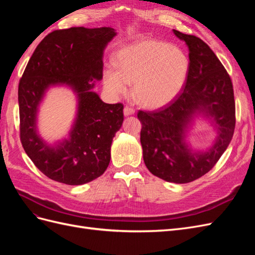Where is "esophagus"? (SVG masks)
I'll use <instances>...</instances> for the list:
<instances>
[{"instance_id": "obj_1", "label": "esophagus", "mask_w": 255, "mask_h": 255, "mask_svg": "<svg viewBox=\"0 0 255 255\" xmlns=\"http://www.w3.org/2000/svg\"><path fill=\"white\" fill-rule=\"evenodd\" d=\"M123 114H125V116H130V115H134V114H135V110H134V109H132V107L126 106L125 109H123Z\"/></svg>"}]
</instances>
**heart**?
Instances as JSON below:
<instances>
[{"instance_id": "obj_1", "label": "heart", "mask_w": 255, "mask_h": 255, "mask_svg": "<svg viewBox=\"0 0 255 255\" xmlns=\"http://www.w3.org/2000/svg\"><path fill=\"white\" fill-rule=\"evenodd\" d=\"M189 71V60L182 50L164 41L143 40L117 54V70L104 72V86L121 96L133 84V95L140 104L158 109L180 94Z\"/></svg>"}]
</instances>
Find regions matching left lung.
Wrapping results in <instances>:
<instances>
[{"mask_svg":"<svg viewBox=\"0 0 255 255\" xmlns=\"http://www.w3.org/2000/svg\"><path fill=\"white\" fill-rule=\"evenodd\" d=\"M173 33L189 50L186 83L172 102L157 111H139L137 117L146 168L159 179L184 184L207 173L227 150L235 128V101L230 75L211 48L194 35ZM198 114L210 119L218 134L205 151L192 150L186 141Z\"/></svg>","mask_w":255,"mask_h":255,"instance_id":"1","label":"left lung"}]
</instances>
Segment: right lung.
Segmentation results:
<instances>
[{
  "mask_svg": "<svg viewBox=\"0 0 255 255\" xmlns=\"http://www.w3.org/2000/svg\"><path fill=\"white\" fill-rule=\"evenodd\" d=\"M116 30L71 27L54 30L37 45L19 83L20 139L35 166L51 180L83 185L102 175L111 161L113 138L123 122V105L104 103L94 89L103 78V53ZM68 86L78 98L69 137L51 146L36 130L45 92Z\"/></svg>",
  "mask_w": 255,
  "mask_h": 255,
  "instance_id": "right-lung-1",
  "label": "right lung"
}]
</instances>
